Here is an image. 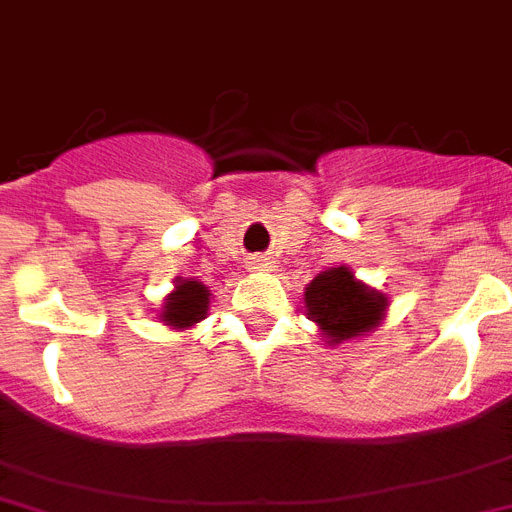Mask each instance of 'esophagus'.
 <instances>
[{"instance_id":"34e87169","label":"esophagus","mask_w":512,"mask_h":512,"mask_svg":"<svg viewBox=\"0 0 512 512\" xmlns=\"http://www.w3.org/2000/svg\"><path fill=\"white\" fill-rule=\"evenodd\" d=\"M248 269H251V272H272V261L264 259V256H253V259L248 261Z\"/></svg>"}]
</instances>
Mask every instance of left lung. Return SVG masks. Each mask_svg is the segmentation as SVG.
<instances>
[{"instance_id":"8db88e82","label":"left lung","mask_w":512,"mask_h":512,"mask_svg":"<svg viewBox=\"0 0 512 512\" xmlns=\"http://www.w3.org/2000/svg\"><path fill=\"white\" fill-rule=\"evenodd\" d=\"M306 316L319 327L327 345L361 340L384 322L390 308L387 295L366 285L350 272V266H329L306 285Z\"/></svg>"}]
</instances>
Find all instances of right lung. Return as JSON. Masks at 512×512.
I'll return each mask as SVG.
<instances>
[{
	"instance_id": "right-lung-1",
	"label": "right lung",
	"mask_w": 512,
	"mask_h": 512,
	"mask_svg": "<svg viewBox=\"0 0 512 512\" xmlns=\"http://www.w3.org/2000/svg\"><path fill=\"white\" fill-rule=\"evenodd\" d=\"M211 290L204 282L193 280V277H177L162 308H159V322L170 329H190L198 322H204L209 314Z\"/></svg>"
}]
</instances>
